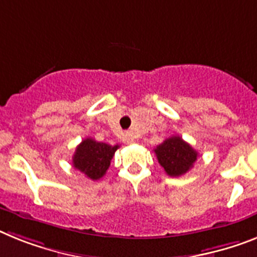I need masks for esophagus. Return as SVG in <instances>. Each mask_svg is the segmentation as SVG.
<instances>
[{
	"label": "esophagus",
	"mask_w": 257,
	"mask_h": 257,
	"mask_svg": "<svg viewBox=\"0 0 257 257\" xmlns=\"http://www.w3.org/2000/svg\"><path fill=\"white\" fill-rule=\"evenodd\" d=\"M125 141H126V144L135 142V137H133L132 133H125Z\"/></svg>",
	"instance_id": "1"
}]
</instances>
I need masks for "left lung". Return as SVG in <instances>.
<instances>
[{
  "instance_id": "8db88e82",
  "label": "left lung",
  "mask_w": 257,
  "mask_h": 257,
  "mask_svg": "<svg viewBox=\"0 0 257 257\" xmlns=\"http://www.w3.org/2000/svg\"><path fill=\"white\" fill-rule=\"evenodd\" d=\"M159 165L172 178L184 175L193 167L198 153L179 136H172L154 149Z\"/></svg>"
}]
</instances>
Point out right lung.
I'll return each instance as SVG.
<instances>
[{
  "mask_svg": "<svg viewBox=\"0 0 257 257\" xmlns=\"http://www.w3.org/2000/svg\"><path fill=\"white\" fill-rule=\"evenodd\" d=\"M118 145L111 146L92 139H85L73 155V167L83 172L88 179L98 180L105 175Z\"/></svg>",
  "mask_w": 257,
  "mask_h": 257,
  "instance_id": "add662e5",
  "label": "right lung"
}]
</instances>
